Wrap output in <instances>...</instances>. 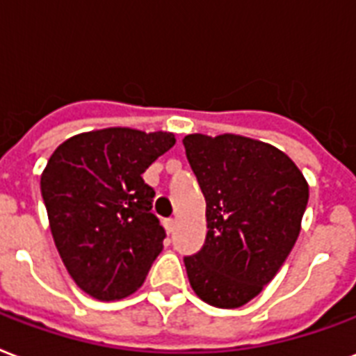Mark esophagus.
Wrapping results in <instances>:
<instances>
[{"label":"esophagus","mask_w":356,"mask_h":356,"mask_svg":"<svg viewBox=\"0 0 356 356\" xmlns=\"http://www.w3.org/2000/svg\"><path fill=\"white\" fill-rule=\"evenodd\" d=\"M175 224H177V220H175V218H166V220H164V227H166V232L173 233V229H175Z\"/></svg>","instance_id":"esophagus-1"}]
</instances>
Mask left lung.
<instances>
[{
	"label": "left lung",
	"mask_w": 356,
	"mask_h": 356,
	"mask_svg": "<svg viewBox=\"0 0 356 356\" xmlns=\"http://www.w3.org/2000/svg\"><path fill=\"white\" fill-rule=\"evenodd\" d=\"M184 151L205 196L207 237L184 257L203 302L238 308L280 270L300 233L308 183L286 153L238 134H188Z\"/></svg>",
	"instance_id": "obj_1"
}]
</instances>
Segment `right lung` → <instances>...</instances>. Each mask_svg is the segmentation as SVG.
Masks as SVG:
<instances>
[{
	"label": "right lung",
	"mask_w": 356,
	"mask_h": 356,
	"mask_svg": "<svg viewBox=\"0 0 356 356\" xmlns=\"http://www.w3.org/2000/svg\"><path fill=\"white\" fill-rule=\"evenodd\" d=\"M173 145L172 132L110 127L72 136L48 160L40 192L51 237L76 286L93 298L132 295L164 248L142 173Z\"/></svg>",
	"instance_id": "1"
}]
</instances>
